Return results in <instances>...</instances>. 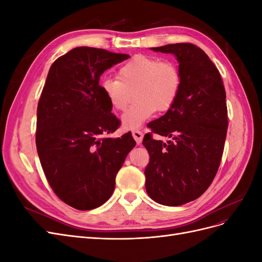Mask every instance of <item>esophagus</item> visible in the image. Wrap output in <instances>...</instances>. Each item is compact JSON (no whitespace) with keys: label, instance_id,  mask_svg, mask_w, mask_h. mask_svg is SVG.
<instances>
[{"label":"esophagus","instance_id":"1","mask_svg":"<svg viewBox=\"0 0 262 262\" xmlns=\"http://www.w3.org/2000/svg\"><path fill=\"white\" fill-rule=\"evenodd\" d=\"M132 137L134 138V140H136L137 143L140 144L142 140H143V133H142L140 130H134L132 132Z\"/></svg>","mask_w":262,"mask_h":262}]
</instances>
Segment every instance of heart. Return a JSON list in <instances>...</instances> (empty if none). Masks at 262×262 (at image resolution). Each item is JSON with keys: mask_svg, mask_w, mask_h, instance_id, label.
Masks as SVG:
<instances>
[{"mask_svg": "<svg viewBox=\"0 0 262 262\" xmlns=\"http://www.w3.org/2000/svg\"><path fill=\"white\" fill-rule=\"evenodd\" d=\"M180 72L175 63L139 54L119 69L118 78H105L100 83L102 94L114 109L123 112L132 97L133 105L122 116L125 129H138L155 110L167 112L178 97Z\"/></svg>", "mask_w": 262, "mask_h": 262, "instance_id": "heart-1", "label": "heart"}]
</instances>
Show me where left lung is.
<instances>
[{
    "mask_svg": "<svg viewBox=\"0 0 262 262\" xmlns=\"http://www.w3.org/2000/svg\"><path fill=\"white\" fill-rule=\"evenodd\" d=\"M155 52L171 53L179 63L181 85L168 112L148 123L143 145L149 154L145 188L155 202L177 207L198 199L215 177L227 132V107L221 74L202 49L173 43Z\"/></svg>",
    "mask_w": 262,
    "mask_h": 262,
    "instance_id": "1",
    "label": "left lung"
}]
</instances>
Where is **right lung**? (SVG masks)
Instances as JSON below:
<instances>
[{
  "mask_svg": "<svg viewBox=\"0 0 262 262\" xmlns=\"http://www.w3.org/2000/svg\"><path fill=\"white\" fill-rule=\"evenodd\" d=\"M130 55L77 47L53 62L37 108L36 146L54 193L76 210H92L112 196L116 175L136 146L102 94L99 78Z\"/></svg>",
  "mask_w": 262,
  "mask_h": 262,
  "instance_id": "obj_1",
  "label": "right lung"
}]
</instances>
